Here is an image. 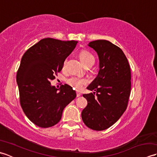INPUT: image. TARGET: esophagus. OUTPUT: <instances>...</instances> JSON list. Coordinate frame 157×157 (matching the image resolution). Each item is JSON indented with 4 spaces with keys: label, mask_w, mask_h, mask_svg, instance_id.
Masks as SVG:
<instances>
[{
    "label": "esophagus",
    "mask_w": 157,
    "mask_h": 157,
    "mask_svg": "<svg viewBox=\"0 0 157 157\" xmlns=\"http://www.w3.org/2000/svg\"><path fill=\"white\" fill-rule=\"evenodd\" d=\"M76 94H77V97H79L81 96V93H79L78 91L76 92Z\"/></svg>",
    "instance_id": "34e87169"
}]
</instances>
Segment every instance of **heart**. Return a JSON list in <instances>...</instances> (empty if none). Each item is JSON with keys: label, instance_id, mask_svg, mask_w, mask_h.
<instances>
[{"label": "heart", "instance_id": "1", "mask_svg": "<svg viewBox=\"0 0 157 157\" xmlns=\"http://www.w3.org/2000/svg\"><path fill=\"white\" fill-rule=\"evenodd\" d=\"M79 59H80V61L82 63L84 64L85 66L86 64H88L90 62H91L92 61H94V57L91 53H90L89 52L86 51H82L79 53ZM65 64H66V61L63 63V69H64L65 68ZM67 84L69 85L71 87L74 88L75 89L77 90H80L83 86L86 85L87 84V80L86 79H82V78H78V77H71L69 79H67Z\"/></svg>", "mask_w": 157, "mask_h": 157}]
</instances>
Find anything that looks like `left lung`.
Masks as SVG:
<instances>
[{
	"instance_id": "obj_1",
	"label": "left lung",
	"mask_w": 157,
	"mask_h": 157,
	"mask_svg": "<svg viewBox=\"0 0 157 157\" xmlns=\"http://www.w3.org/2000/svg\"><path fill=\"white\" fill-rule=\"evenodd\" d=\"M88 46L97 52L99 71L87 87L95 92L83 94L88 105L82 112V118L88 128L102 131L117 121L127 109L131 91V71L122 50L111 42L98 40Z\"/></svg>"
}]
</instances>
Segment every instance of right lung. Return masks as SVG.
<instances>
[{"label": "right lung", "mask_w": 157, "mask_h": 157, "mask_svg": "<svg viewBox=\"0 0 157 157\" xmlns=\"http://www.w3.org/2000/svg\"><path fill=\"white\" fill-rule=\"evenodd\" d=\"M77 43L44 38L22 56L16 78L20 104L27 117L40 128H50L59 123L63 109L76 97L70 86L62 85L57 92L51 80L61 71Z\"/></svg>", "instance_id": "right-lung-1"}]
</instances>
